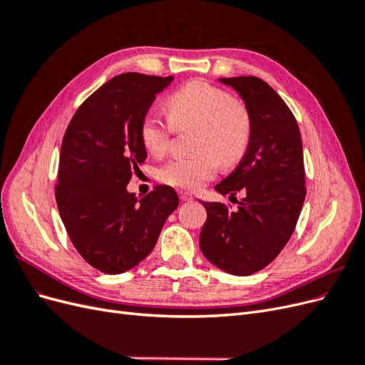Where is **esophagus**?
<instances>
[{"label":"esophagus","instance_id":"obj_1","mask_svg":"<svg viewBox=\"0 0 365 365\" xmlns=\"http://www.w3.org/2000/svg\"><path fill=\"white\" fill-rule=\"evenodd\" d=\"M180 200H181L182 202L192 201V200H193V195H192V193H189V192H181V193H180Z\"/></svg>","mask_w":365,"mask_h":365}]
</instances>
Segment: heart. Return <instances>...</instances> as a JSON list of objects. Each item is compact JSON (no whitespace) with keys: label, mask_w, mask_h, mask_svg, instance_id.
Here are the masks:
<instances>
[{"label":"heart","mask_w":365,"mask_h":365,"mask_svg":"<svg viewBox=\"0 0 365 365\" xmlns=\"http://www.w3.org/2000/svg\"><path fill=\"white\" fill-rule=\"evenodd\" d=\"M170 120L148 109L140 121V140L152 155L168 150L173 129L196 126L189 157L172 158L158 169V180L178 189L196 190L213 180L219 165L233 168L248 150L252 121L233 96L204 81H193L168 97Z\"/></svg>","instance_id":"1"}]
</instances>
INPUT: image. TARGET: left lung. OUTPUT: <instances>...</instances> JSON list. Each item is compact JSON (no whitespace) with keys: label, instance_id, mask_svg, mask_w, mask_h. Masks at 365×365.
<instances>
[{"label":"left lung","instance_id":"obj_1","mask_svg":"<svg viewBox=\"0 0 365 365\" xmlns=\"http://www.w3.org/2000/svg\"><path fill=\"white\" fill-rule=\"evenodd\" d=\"M245 101L252 134L237 168L215 189L244 197L237 210L202 202L200 247L207 260L233 275H251L279 256L291 239L306 196L302 135L283 98L256 76L225 77Z\"/></svg>","mask_w":365,"mask_h":365}]
</instances>
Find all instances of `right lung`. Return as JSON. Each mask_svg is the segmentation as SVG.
<instances>
[{
  "label": "right lung",
  "mask_w": 365,
  "mask_h": 365,
  "mask_svg": "<svg viewBox=\"0 0 365 365\" xmlns=\"http://www.w3.org/2000/svg\"><path fill=\"white\" fill-rule=\"evenodd\" d=\"M173 77L125 73L77 108L61 148L56 202L77 252L93 268L120 274L155 247L165 219L178 207L169 185L137 197L126 185L145 163L140 121Z\"/></svg>",
  "instance_id": "1"
}]
</instances>
